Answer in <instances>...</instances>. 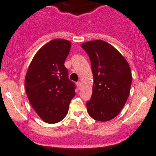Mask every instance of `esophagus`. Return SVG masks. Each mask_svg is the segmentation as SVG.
I'll return each mask as SVG.
<instances>
[{"mask_svg":"<svg viewBox=\"0 0 156 156\" xmlns=\"http://www.w3.org/2000/svg\"><path fill=\"white\" fill-rule=\"evenodd\" d=\"M76 85H77V86H78V88H80V86H81V84H80V81L79 82H77L76 83Z\"/></svg>","mask_w":156,"mask_h":156,"instance_id":"esophagus-1","label":"esophagus"}]
</instances>
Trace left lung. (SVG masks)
<instances>
[{"label":"left lung","instance_id":"obj_1","mask_svg":"<svg viewBox=\"0 0 156 156\" xmlns=\"http://www.w3.org/2000/svg\"><path fill=\"white\" fill-rule=\"evenodd\" d=\"M81 47L89 56L94 77L87 112L96 121H109L119 114L129 95L130 68L119 51L103 40L85 42Z\"/></svg>","mask_w":156,"mask_h":156}]
</instances>
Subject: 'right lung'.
Here are the masks:
<instances>
[{"mask_svg": "<svg viewBox=\"0 0 156 156\" xmlns=\"http://www.w3.org/2000/svg\"><path fill=\"white\" fill-rule=\"evenodd\" d=\"M71 43L62 39L50 41L34 55L25 78V88L31 106L43 121L54 124L68 114L76 95V85L64 66Z\"/></svg>", "mask_w": 156, "mask_h": 156, "instance_id": "right-lung-1", "label": "right lung"}]
</instances>
